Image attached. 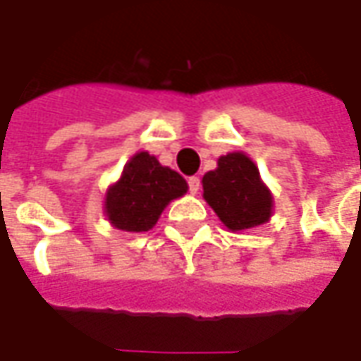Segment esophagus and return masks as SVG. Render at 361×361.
Listing matches in <instances>:
<instances>
[{"mask_svg":"<svg viewBox=\"0 0 361 361\" xmlns=\"http://www.w3.org/2000/svg\"><path fill=\"white\" fill-rule=\"evenodd\" d=\"M188 185H190V193H197L201 188V180L197 176H191L190 180H188Z\"/></svg>","mask_w":361,"mask_h":361,"instance_id":"34e87169","label":"esophagus"}]
</instances>
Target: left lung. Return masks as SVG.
<instances>
[{
  "label": "left lung",
  "instance_id": "8db88e82",
  "mask_svg": "<svg viewBox=\"0 0 361 361\" xmlns=\"http://www.w3.org/2000/svg\"><path fill=\"white\" fill-rule=\"evenodd\" d=\"M203 197L231 231L251 229L271 217L273 197L257 166L241 152L221 156L217 170L203 176Z\"/></svg>",
  "mask_w": 361,
  "mask_h": 361
}]
</instances>
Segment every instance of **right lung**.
I'll use <instances>...</instances> for the list:
<instances>
[{
  "label": "right lung",
  "mask_w": 361,
  "mask_h": 361,
  "mask_svg": "<svg viewBox=\"0 0 361 361\" xmlns=\"http://www.w3.org/2000/svg\"><path fill=\"white\" fill-rule=\"evenodd\" d=\"M185 191L188 183L178 171L164 168L148 152H140L109 190L104 209L110 223L122 231H148L164 207Z\"/></svg>",
  "instance_id": "add662e5"
}]
</instances>
